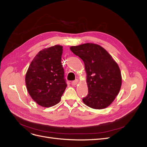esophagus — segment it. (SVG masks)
Returning a JSON list of instances; mask_svg holds the SVG:
<instances>
[{
	"mask_svg": "<svg viewBox=\"0 0 147 147\" xmlns=\"http://www.w3.org/2000/svg\"><path fill=\"white\" fill-rule=\"evenodd\" d=\"M78 80L77 79H76V80H74V81H73L72 82V85H74V86L76 85V84L78 83Z\"/></svg>",
	"mask_w": 147,
	"mask_h": 147,
	"instance_id": "34e87169",
	"label": "esophagus"
}]
</instances>
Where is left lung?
<instances>
[{"label": "left lung", "instance_id": "left-lung-1", "mask_svg": "<svg viewBox=\"0 0 147 147\" xmlns=\"http://www.w3.org/2000/svg\"><path fill=\"white\" fill-rule=\"evenodd\" d=\"M70 50L83 61L87 74L88 94L84 104L94 109L107 107L121 86L119 66L104 48L94 43L71 47Z\"/></svg>", "mask_w": 147, "mask_h": 147}]
</instances>
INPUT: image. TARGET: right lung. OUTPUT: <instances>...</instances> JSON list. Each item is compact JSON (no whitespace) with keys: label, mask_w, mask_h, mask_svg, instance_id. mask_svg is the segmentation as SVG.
I'll use <instances>...</instances> for the list:
<instances>
[{"label":"right lung","mask_w":147,"mask_h":147,"mask_svg":"<svg viewBox=\"0 0 147 147\" xmlns=\"http://www.w3.org/2000/svg\"><path fill=\"white\" fill-rule=\"evenodd\" d=\"M63 47L43 49L31 62L26 75V84L32 99L40 106L58 104L67 87L61 64Z\"/></svg>","instance_id":"obj_1"}]
</instances>
